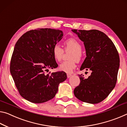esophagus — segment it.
<instances>
[{
	"mask_svg": "<svg viewBox=\"0 0 127 127\" xmlns=\"http://www.w3.org/2000/svg\"><path fill=\"white\" fill-rule=\"evenodd\" d=\"M72 75L71 74H67V78H70V77H71V76Z\"/></svg>",
	"mask_w": 127,
	"mask_h": 127,
	"instance_id": "obj_1",
	"label": "esophagus"
}]
</instances>
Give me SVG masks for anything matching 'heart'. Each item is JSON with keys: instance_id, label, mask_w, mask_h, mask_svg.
<instances>
[{"instance_id": "heart-1", "label": "heart", "mask_w": 127, "mask_h": 127, "mask_svg": "<svg viewBox=\"0 0 127 127\" xmlns=\"http://www.w3.org/2000/svg\"><path fill=\"white\" fill-rule=\"evenodd\" d=\"M66 52H70L68 59L70 60L62 62L59 66V70L66 73H71L76 67V61L79 62L82 59V45L78 40L71 38L67 39L64 43ZM64 51L59 44H56L52 48V54L54 59L57 61H60L63 57Z\"/></svg>"}]
</instances>
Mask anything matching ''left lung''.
Wrapping results in <instances>:
<instances>
[{
	"mask_svg": "<svg viewBox=\"0 0 127 127\" xmlns=\"http://www.w3.org/2000/svg\"><path fill=\"white\" fill-rule=\"evenodd\" d=\"M84 42L87 57L80 70H90L88 78L79 75L80 84L74 93L79 100L98 103L106 98L115 87L120 65L118 52L105 33L97 30H72Z\"/></svg>",
	"mask_w": 127,
	"mask_h": 127,
	"instance_id": "8db88e82",
	"label": "left lung"
}]
</instances>
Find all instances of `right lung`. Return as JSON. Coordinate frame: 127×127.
<instances>
[{
    "label": "right lung",
    "mask_w": 127,
    "mask_h": 127,
    "mask_svg": "<svg viewBox=\"0 0 127 127\" xmlns=\"http://www.w3.org/2000/svg\"><path fill=\"white\" fill-rule=\"evenodd\" d=\"M63 35L60 30L38 29L27 32L16 43L10 72L18 92L26 100L40 103L52 99L60 83L67 79L64 71L45 72L57 67L52 48Z\"/></svg>",
    "instance_id": "right-lung-1"
}]
</instances>
